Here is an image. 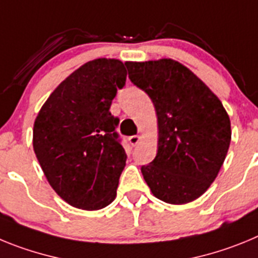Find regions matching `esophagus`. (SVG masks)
Here are the masks:
<instances>
[{
    "label": "esophagus",
    "mask_w": 258,
    "mask_h": 258,
    "mask_svg": "<svg viewBox=\"0 0 258 258\" xmlns=\"http://www.w3.org/2000/svg\"><path fill=\"white\" fill-rule=\"evenodd\" d=\"M129 143H131L132 146H137L138 145V143H140V141H141V137L140 136H132V137H129Z\"/></svg>",
    "instance_id": "esophagus-1"
}]
</instances>
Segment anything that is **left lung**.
<instances>
[{
	"mask_svg": "<svg viewBox=\"0 0 258 258\" xmlns=\"http://www.w3.org/2000/svg\"><path fill=\"white\" fill-rule=\"evenodd\" d=\"M129 79L149 94L157 115V154L141 172L152 195L186 204L209 188L222 166L231 124L218 97L179 61H126Z\"/></svg>",
	"mask_w": 258,
	"mask_h": 258,
	"instance_id": "left-lung-1",
	"label": "left lung"
}]
</instances>
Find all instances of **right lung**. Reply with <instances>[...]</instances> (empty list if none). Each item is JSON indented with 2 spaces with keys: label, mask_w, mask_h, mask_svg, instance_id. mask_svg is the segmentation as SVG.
Returning <instances> with one entry per match:
<instances>
[{
  "label": "right lung",
  "mask_w": 258,
  "mask_h": 258,
  "mask_svg": "<svg viewBox=\"0 0 258 258\" xmlns=\"http://www.w3.org/2000/svg\"><path fill=\"white\" fill-rule=\"evenodd\" d=\"M126 63L99 58L74 71L50 94L33 125V150L52 190L70 206L98 211L115 200L126 154L109 112Z\"/></svg>",
  "instance_id": "right-lung-1"
}]
</instances>
